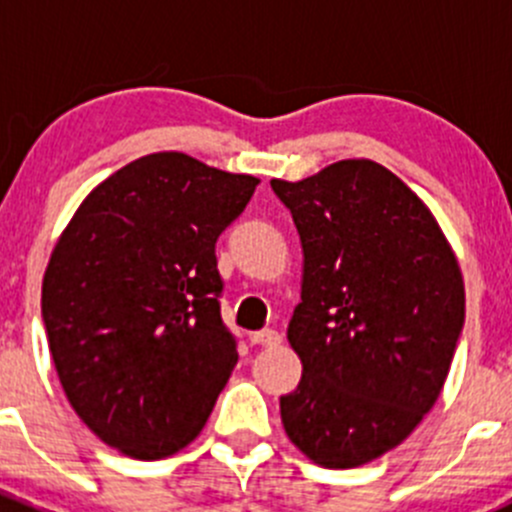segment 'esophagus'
Wrapping results in <instances>:
<instances>
[{"mask_svg":"<svg viewBox=\"0 0 512 512\" xmlns=\"http://www.w3.org/2000/svg\"><path fill=\"white\" fill-rule=\"evenodd\" d=\"M282 342V334L275 332V329H265V332L250 334L252 347H277Z\"/></svg>","mask_w":512,"mask_h":512,"instance_id":"obj_1","label":"esophagus"}]
</instances>
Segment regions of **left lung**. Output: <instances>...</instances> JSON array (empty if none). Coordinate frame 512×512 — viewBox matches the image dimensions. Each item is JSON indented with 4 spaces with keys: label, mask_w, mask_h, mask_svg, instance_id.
Instances as JSON below:
<instances>
[{
    "label": "left lung",
    "mask_w": 512,
    "mask_h": 512,
    "mask_svg": "<svg viewBox=\"0 0 512 512\" xmlns=\"http://www.w3.org/2000/svg\"><path fill=\"white\" fill-rule=\"evenodd\" d=\"M270 185L304 257L287 327L302 379L280 399L282 423L317 466H364L441 396L466 319L456 252L428 205L374 160Z\"/></svg>",
    "instance_id": "8db88e82"
}]
</instances>
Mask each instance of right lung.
Segmentation results:
<instances>
[{
	"instance_id": "right-lung-1",
	"label": "right lung",
	"mask_w": 512,
	"mask_h": 512,
	"mask_svg": "<svg viewBox=\"0 0 512 512\" xmlns=\"http://www.w3.org/2000/svg\"><path fill=\"white\" fill-rule=\"evenodd\" d=\"M257 183L151 153L98 183L51 250L41 317L56 374L71 409L123 456L183 451L235 369L215 242Z\"/></svg>"
}]
</instances>
